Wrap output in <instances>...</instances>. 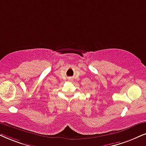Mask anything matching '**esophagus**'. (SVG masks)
Listing matches in <instances>:
<instances>
[{"label": "esophagus", "instance_id": "34e87169", "mask_svg": "<svg viewBox=\"0 0 146 146\" xmlns=\"http://www.w3.org/2000/svg\"><path fill=\"white\" fill-rule=\"evenodd\" d=\"M70 79H71V78H70ZM70 80H71V79H70Z\"/></svg>", "mask_w": 146, "mask_h": 146}]
</instances>
